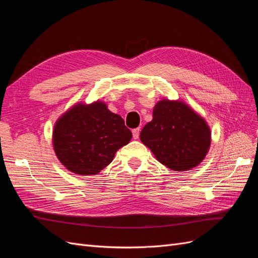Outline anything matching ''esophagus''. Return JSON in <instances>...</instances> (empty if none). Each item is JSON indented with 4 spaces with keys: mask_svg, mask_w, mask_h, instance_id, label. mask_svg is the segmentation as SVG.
Returning <instances> with one entry per match:
<instances>
[{
    "mask_svg": "<svg viewBox=\"0 0 258 258\" xmlns=\"http://www.w3.org/2000/svg\"><path fill=\"white\" fill-rule=\"evenodd\" d=\"M132 135H134V139L137 140L140 137V128H136L132 130Z\"/></svg>",
    "mask_w": 258,
    "mask_h": 258,
    "instance_id": "esophagus-1",
    "label": "esophagus"
}]
</instances>
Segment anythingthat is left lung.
<instances>
[{
    "instance_id": "1",
    "label": "left lung",
    "mask_w": 258,
    "mask_h": 258,
    "mask_svg": "<svg viewBox=\"0 0 258 258\" xmlns=\"http://www.w3.org/2000/svg\"><path fill=\"white\" fill-rule=\"evenodd\" d=\"M163 166L187 171L205 159L211 144L207 121L183 101L160 100L153 110V119L140 134Z\"/></svg>"
}]
</instances>
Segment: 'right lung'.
Segmentation results:
<instances>
[{"instance_id":"right-lung-1","label":"right lung","mask_w":258,"mask_h":258,"mask_svg":"<svg viewBox=\"0 0 258 258\" xmlns=\"http://www.w3.org/2000/svg\"><path fill=\"white\" fill-rule=\"evenodd\" d=\"M131 138L121 117L101 101L75 104L56 121L52 131L58 159L69 171L80 175L98 174Z\"/></svg>"}]
</instances>
